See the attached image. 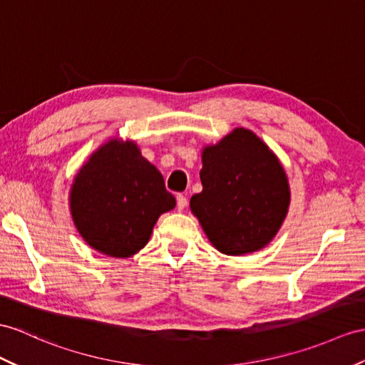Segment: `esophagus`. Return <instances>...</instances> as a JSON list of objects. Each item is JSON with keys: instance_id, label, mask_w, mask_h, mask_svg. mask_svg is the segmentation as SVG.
<instances>
[{"instance_id": "1", "label": "esophagus", "mask_w": 365, "mask_h": 365, "mask_svg": "<svg viewBox=\"0 0 365 365\" xmlns=\"http://www.w3.org/2000/svg\"><path fill=\"white\" fill-rule=\"evenodd\" d=\"M185 206H187V197H185V195H178L176 197V207H178V210H184L185 209Z\"/></svg>"}]
</instances>
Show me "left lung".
Returning <instances> with one entry per match:
<instances>
[{
  "label": "left lung",
  "mask_w": 365,
  "mask_h": 365,
  "mask_svg": "<svg viewBox=\"0 0 365 365\" xmlns=\"http://www.w3.org/2000/svg\"><path fill=\"white\" fill-rule=\"evenodd\" d=\"M202 190L190 198L212 246L226 255L260 251L289 209L288 176L279 158L247 128H235L201 152Z\"/></svg>",
  "instance_id": "obj_1"
}]
</instances>
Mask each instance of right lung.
Wrapping results in <instances>:
<instances>
[{"label": "right lung", "mask_w": 365, "mask_h": 365, "mask_svg": "<svg viewBox=\"0 0 365 365\" xmlns=\"http://www.w3.org/2000/svg\"><path fill=\"white\" fill-rule=\"evenodd\" d=\"M176 206L158 168L140 155L135 140L113 138L80 167L69 190L77 232L114 259L144 247L158 218Z\"/></svg>", "instance_id": "1"}]
</instances>
